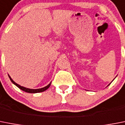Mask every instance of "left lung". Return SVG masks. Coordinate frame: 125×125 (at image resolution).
<instances>
[{"label": "left lung", "mask_w": 125, "mask_h": 125, "mask_svg": "<svg viewBox=\"0 0 125 125\" xmlns=\"http://www.w3.org/2000/svg\"><path fill=\"white\" fill-rule=\"evenodd\" d=\"M114 79H115V78H114ZM114 79H113V80H114ZM113 81H112V82H113ZM110 84H111V83H110ZM109 85H108V86H109Z\"/></svg>", "instance_id": "left-lung-1"}]
</instances>
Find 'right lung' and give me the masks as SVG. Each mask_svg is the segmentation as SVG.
I'll use <instances>...</instances> for the list:
<instances>
[{
    "label": "right lung",
    "mask_w": 125,
    "mask_h": 125,
    "mask_svg": "<svg viewBox=\"0 0 125 125\" xmlns=\"http://www.w3.org/2000/svg\"><path fill=\"white\" fill-rule=\"evenodd\" d=\"M8 76H9V79H10V80H11V82L12 83L14 84V85H16V86L18 87V88H19L20 89V90H23V91H24V92H27V93H41V92H44V91H46V90H48L49 88H50V85H51V82L48 85H47L45 87H43V88H39V89H30V88H25V87H23V86H20V84H17L16 83H15L14 81L12 80V79H11V77H10V75L8 74Z\"/></svg>",
    "instance_id": "obj_1"
}]
</instances>
